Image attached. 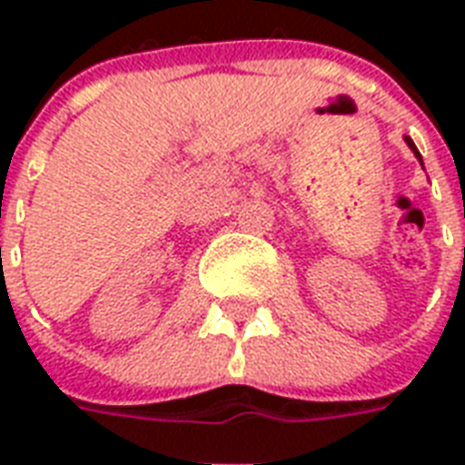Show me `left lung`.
Returning a JSON list of instances; mask_svg holds the SVG:
<instances>
[{
  "label": "left lung",
  "instance_id": "obj_1",
  "mask_svg": "<svg viewBox=\"0 0 465 465\" xmlns=\"http://www.w3.org/2000/svg\"><path fill=\"white\" fill-rule=\"evenodd\" d=\"M405 142H408V147H411L412 152H415V156H418V159H420V163H422V156H420L418 147H415V144H412V140H411V137H405Z\"/></svg>",
  "mask_w": 465,
  "mask_h": 465
}]
</instances>
